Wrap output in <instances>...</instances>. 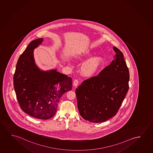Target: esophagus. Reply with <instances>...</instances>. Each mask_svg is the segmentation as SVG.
I'll return each mask as SVG.
<instances>
[{"mask_svg":"<svg viewBox=\"0 0 153 153\" xmlns=\"http://www.w3.org/2000/svg\"><path fill=\"white\" fill-rule=\"evenodd\" d=\"M73 84L74 86H77L78 84V80L77 79H75V80H74V82H73Z\"/></svg>","mask_w":153,"mask_h":153,"instance_id":"obj_1","label":"esophagus"}]
</instances>
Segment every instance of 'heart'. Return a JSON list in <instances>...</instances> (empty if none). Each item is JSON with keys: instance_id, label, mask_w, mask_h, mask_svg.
<instances>
[{"instance_id": "b5f03b06", "label": "heart", "mask_w": 153, "mask_h": 153, "mask_svg": "<svg viewBox=\"0 0 153 153\" xmlns=\"http://www.w3.org/2000/svg\"><path fill=\"white\" fill-rule=\"evenodd\" d=\"M91 52H87L85 54V58H89L92 56ZM102 59L99 56L92 58L84 64L82 67V73L86 76H91L97 71L102 63Z\"/></svg>"}]
</instances>
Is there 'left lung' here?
I'll use <instances>...</instances> for the list:
<instances>
[{"mask_svg": "<svg viewBox=\"0 0 153 153\" xmlns=\"http://www.w3.org/2000/svg\"><path fill=\"white\" fill-rule=\"evenodd\" d=\"M114 59L76 89L79 114L89 122H104L118 112L129 89V71L122 52L114 47Z\"/></svg>", "mask_w": 153, "mask_h": 153, "instance_id": "obj_1", "label": "left lung"}]
</instances>
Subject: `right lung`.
Returning a JSON list of instances; mask_svg holds the SVG:
<instances>
[{
    "label": "right lung",
    "instance_id": "obj_1",
    "mask_svg": "<svg viewBox=\"0 0 153 153\" xmlns=\"http://www.w3.org/2000/svg\"><path fill=\"white\" fill-rule=\"evenodd\" d=\"M43 41L33 40L19 56L13 84L22 110L34 118L47 120L54 116L61 96L73 86L71 78L56 70L40 71L35 65L33 50Z\"/></svg>",
    "mask_w": 153,
    "mask_h": 153
}]
</instances>
